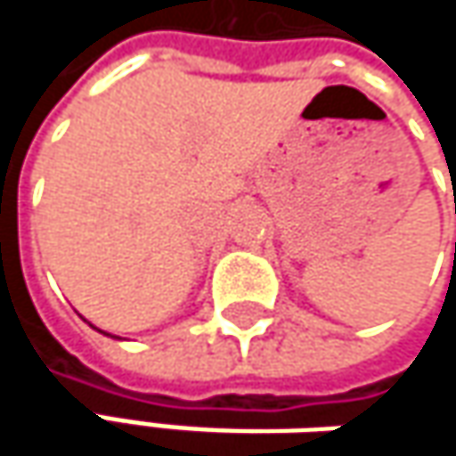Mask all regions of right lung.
I'll list each match as a JSON object with an SVG mask.
<instances>
[{"label":"right lung","mask_w":456,"mask_h":456,"mask_svg":"<svg viewBox=\"0 0 456 456\" xmlns=\"http://www.w3.org/2000/svg\"><path fill=\"white\" fill-rule=\"evenodd\" d=\"M105 335H110V332H105Z\"/></svg>","instance_id":"add662e5"}]
</instances>
